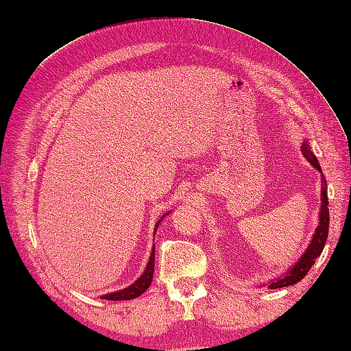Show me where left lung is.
<instances>
[{"instance_id":"1","label":"left lung","mask_w":351,"mask_h":351,"mask_svg":"<svg viewBox=\"0 0 351 351\" xmlns=\"http://www.w3.org/2000/svg\"><path fill=\"white\" fill-rule=\"evenodd\" d=\"M302 152L304 155V158L309 159V162L317 168V171L321 173L322 176V190H321V215H319V226L316 227V231L313 234L312 243L309 244V247L304 252L303 256L300 258V261L297 262L294 267L287 272L284 277L275 280L272 282L268 284V289L275 290V289H282V287H289L293 285L295 282L302 281L306 274L309 272V269L313 267L315 261L317 259V256H321V253L324 250V246L326 243V237H328V227H329V209H328V190H326V180L325 176L322 174V168L317 162L316 156L311 152L309 146L306 143L302 146Z\"/></svg>"}]
</instances>
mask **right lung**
Listing matches in <instances>:
<instances>
[{
  "label": "right lung",
  "mask_w": 351,
  "mask_h": 351,
  "mask_svg": "<svg viewBox=\"0 0 351 351\" xmlns=\"http://www.w3.org/2000/svg\"><path fill=\"white\" fill-rule=\"evenodd\" d=\"M161 221H158V224ZM156 224V227H158ZM154 267H155V247H152V253H151V258L149 262L146 265V269L143 272L142 277L137 280L134 284H132L130 287H127V289L121 290V291H117V293H111L107 295H102L105 300H132L134 297H139L143 291L147 290V287L151 285L152 278H154Z\"/></svg>",
  "instance_id": "1"
}]
</instances>
